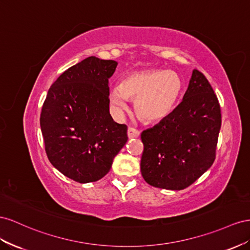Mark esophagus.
Here are the masks:
<instances>
[{
  "label": "esophagus",
  "instance_id": "obj_1",
  "mask_svg": "<svg viewBox=\"0 0 250 250\" xmlns=\"http://www.w3.org/2000/svg\"><path fill=\"white\" fill-rule=\"evenodd\" d=\"M139 135H140V132L135 129V127H129V129H127V137H129L130 139L137 138V137H139Z\"/></svg>",
  "mask_w": 250,
  "mask_h": 250
}]
</instances>
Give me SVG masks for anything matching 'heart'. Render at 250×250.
Instances as JSON below:
<instances>
[{
  "mask_svg": "<svg viewBox=\"0 0 250 250\" xmlns=\"http://www.w3.org/2000/svg\"><path fill=\"white\" fill-rule=\"evenodd\" d=\"M182 91V81L174 71L146 70L125 77L110 94L112 104L126 109L127 99H135V112L146 123H155L172 112Z\"/></svg>",
  "mask_w": 250,
  "mask_h": 250,
  "instance_id": "obj_1",
  "label": "heart"
}]
</instances>
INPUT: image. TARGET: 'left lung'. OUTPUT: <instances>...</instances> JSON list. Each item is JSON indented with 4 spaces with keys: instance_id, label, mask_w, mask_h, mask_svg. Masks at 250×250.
<instances>
[{
    "instance_id": "1",
    "label": "left lung",
    "mask_w": 250,
    "mask_h": 250,
    "mask_svg": "<svg viewBox=\"0 0 250 250\" xmlns=\"http://www.w3.org/2000/svg\"><path fill=\"white\" fill-rule=\"evenodd\" d=\"M221 129L217 95L200 71H192L180 104L159 124L141 133V175L159 188H187L216 159Z\"/></svg>"
}]
</instances>
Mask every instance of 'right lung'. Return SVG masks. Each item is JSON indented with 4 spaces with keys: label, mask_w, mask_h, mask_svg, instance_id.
I'll return each mask as SVG.
<instances>
[{
    "label": "right lung",
    "mask_w": 250,
    "mask_h": 250,
    "mask_svg": "<svg viewBox=\"0 0 250 250\" xmlns=\"http://www.w3.org/2000/svg\"><path fill=\"white\" fill-rule=\"evenodd\" d=\"M117 62L84 59L62 73L41 112V130L49 161L80 183L102 179L127 140L125 125L109 112V78Z\"/></svg>",
    "instance_id": "add662e5"
}]
</instances>
